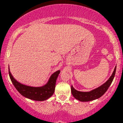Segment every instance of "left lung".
<instances>
[{
    "instance_id": "obj_1",
    "label": "left lung",
    "mask_w": 123,
    "mask_h": 123,
    "mask_svg": "<svg viewBox=\"0 0 123 123\" xmlns=\"http://www.w3.org/2000/svg\"><path fill=\"white\" fill-rule=\"evenodd\" d=\"M116 68H117V66L115 68L112 76L104 84L90 92H83L78 91V90H75L73 87V86H72V87H71V92H72L73 96L76 99L82 102L90 101L95 100V99L100 98L101 96H103L106 92L107 89L109 87V86L112 84L113 78H114L115 74Z\"/></svg>"
}]
</instances>
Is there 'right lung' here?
Segmentation results:
<instances>
[{"instance_id": "add662e5", "label": "right lung", "mask_w": 123, "mask_h": 123, "mask_svg": "<svg viewBox=\"0 0 123 123\" xmlns=\"http://www.w3.org/2000/svg\"><path fill=\"white\" fill-rule=\"evenodd\" d=\"M8 72L11 82L13 84L15 88L22 96L28 99L42 101L49 99L53 95L55 92L56 80L58 78V76L61 71L58 70L51 74L47 84L39 87H30L19 83L11 75L10 70Z\"/></svg>"}]
</instances>
